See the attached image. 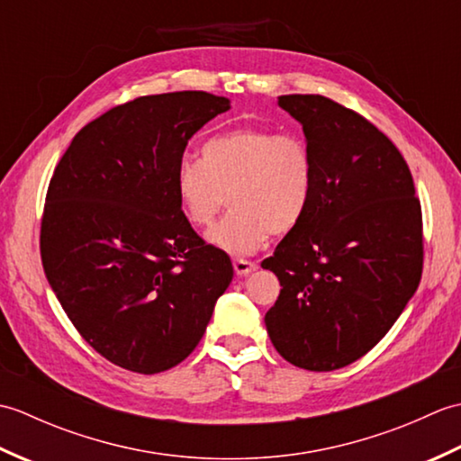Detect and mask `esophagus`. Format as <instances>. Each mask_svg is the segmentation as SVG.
I'll return each mask as SVG.
<instances>
[{
  "mask_svg": "<svg viewBox=\"0 0 461 461\" xmlns=\"http://www.w3.org/2000/svg\"><path fill=\"white\" fill-rule=\"evenodd\" d=\"M233 269H236L240 277H243V276H248V273L256 271L258 266H256V263L248 261V259H233Z\"/></svg>",
  "mask_w": 461,
  "mask_h": 461,
  "instance_id": "34e87169",
  "label": "esophagus"
}]
</instances>
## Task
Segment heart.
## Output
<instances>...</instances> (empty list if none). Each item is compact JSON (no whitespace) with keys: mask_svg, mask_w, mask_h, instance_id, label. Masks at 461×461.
Returning <instances> with one entry per match:
<instances>
[{"mask_svg":"<svg viewBox=\"0 0 461 461\" xmlns=\"http://www.w3.org/2000/svg\"><path fill=\"white\" fill-rule=\"evenodd\" d=\"M315 192V156L299 132L241 126L215 134L174 174V194L184 220L203 230L228 195L230 212L208 240L236 256L258 251L271 233L295 230Z\"/></svg>","mask_w":461,"mask_h":461,"instance_id":"1","label":"heart"}]
</instances>
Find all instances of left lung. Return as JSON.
I'll list each match as a JSON object with an SVG mask.
<instances>
[{"mask_svg": "<svg viewBox=\"0 0 461 461\" xmlns=\"http://www.w3.org/2000/svg\"><path fill=\"white\" fill-rule=\"evenodd\" d=\"M315 156L305 218L261 267L281 293L267 312L273 347L291 365L337 370L394 325L422 277V208L404 156L357 111L321 95H283Z\"/></svg>", "mask_w": 461, "mask_h": 461, "instance_id": "obj_1", "label": "left lung"}]
</instances>
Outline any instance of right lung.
Masks as SVG:
<instances>
[{
	"label": "right lung",
	"mask_w": 461,
	"mask_h": 461,
	"mask_svg": "<svg viewBox=\"0 0 461 461\" xmlns=\"http://www.w3.org/2000/svg\"><path fill=\"white\" fill-rule=\"evenodd\" d=\"M225 96H139L75 134L49 182L41 261L79 335L113 365L164 372L198 347L228 289V253L184 220L174 174Z\"/></svg>",
	"instance_id": "right-lung-1"
}]
</instances>
